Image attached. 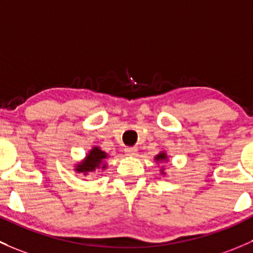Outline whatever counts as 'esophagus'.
I'll list each match as a JSON object with an SVG mask.
<instances>
[{
    "label": "esophagus",
    "mask_w": 253,
    "mask_h": 253,
    "mask_svg": "<svg viewBox=\"0 0 253 253\" xmlns=\"http://www.w3.org/2000/svg\"><path fill=\"white\" fill-rule=\"evenodd\" d=\"M137 148H134V147H126L125 148V153H126V155H131V156H133V155H137Z\"/></svg>",
    "instance_id": "1"
}]
</instances>
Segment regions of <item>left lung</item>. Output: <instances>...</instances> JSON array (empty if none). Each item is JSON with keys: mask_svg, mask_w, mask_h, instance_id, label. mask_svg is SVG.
<instances>
[{"mask_svg": "<svg viewBox=\"0 0 253 253\" xmlns=\"http://www.w3.org/2000/svg\"><path fill=\"white\" fill-rule=\"evenodd\" d=\"M155 160L156 161H166L167 160V155L165 153H160L159 155H156ZM161 173H165V172L161 171Z\"/></svg>", "mask_w": 253, "mask_h": 253, "instance_id": "obj_1", "label": "left lung"}]
</instances>
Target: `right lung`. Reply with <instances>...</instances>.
<instances>
[{"label":"right lung","mask_w":253,"mask_h":253,"mask_svg":"<svg viewBox=\"0 0 253 253\" xmlns=\"http://www.w3.org/2000/svg\"><path fill=\"white\" fill-rule=\"evenodd\" d=\"M106 158H108L106 153L100 150L98 147H94L91 151H89L88 155L86 156V160L76 166V171H78L79 173L87 174L88 172L95 171L97 169H104L106 165L103 164V162H104Z\"/></svg>","instance_id":"right-lung-1"}]
</instances>
